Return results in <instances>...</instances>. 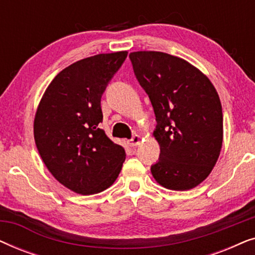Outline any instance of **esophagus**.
I'll return each instance as SVG.
<instances>
[{"label":"esophagus","instance_id":"obj_1","mask_svg":"<svg viewBox=\"0 0 255 255\" xmlns=\"http://www.w3.org/2000/svg\"><path fill=\"white\" fill-rule=\"evenodd\" d=\"M140 142H141V137H140V135H138V134L133 135V138L130 139V140H128V144L130 145L131 147H134V146H138L139 144H140Z\"/></svg>","mask_w":255,"mask_h":255}]
</instances>
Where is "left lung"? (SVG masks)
<instances>
[{
	"instance_id": "obj_1",
	"label": "left lung",
	"mask_w": 255,
	"mask_h": 255,
	"mask_svg": "<svg viewBox=\"0 0 255 255\" xmlns=\"http://www.w3.org/2000/svg\"><path fill=\"white\" fill-rule=\"evenodd\" d=\"M139 83L154 109L160 146L151 167L160 186L189 190L210 175L223 145V113L218 93L190 62L158 51L128 55Z\"/></svg>"
}]
</instances>
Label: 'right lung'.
Listing matches in <instances>:
<instances>
[{
  "label": "right lung",
  "instance_id": "right-lung-1",
  "mask_svg": "<svg viewBox=\"0 0 255 255\" xmlns=\"http://www.w3.org/2000/svg\"><path fill=\"white\" fill-rule=\"evenodd\" d=\"M127 55V51L101 53L74 62L52 80L38 104L33 121L38 152L54 179L76 194L108 189L125 161L123 146L99 124L101 97Z\"/></svg>",
  "mask_w": 255,
  "mask_h": 255
}]
</instances>
